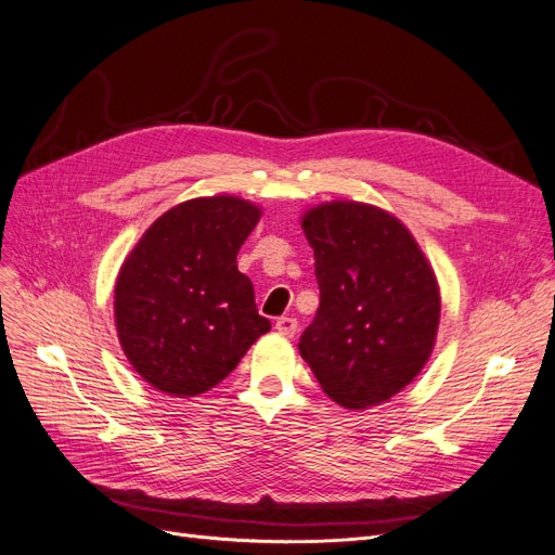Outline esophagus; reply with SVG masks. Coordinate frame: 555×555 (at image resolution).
Wrapping results in <instances>:
<instances>
[{"label":"esophagus","mask_w":555,"mask_h":555,"mask_svg":"<svg viewBox=\"0 0 555 555\" xmlns=\"http://www.w3.org/2000/svg\"><path fill=\"white\" fill-rule=\"evenodd\" d=\"M276 332L293 338L297 334V320L295 318H279L276 320Z\"/></svg>","instance_id":"esophagus-1"}]
</instances>
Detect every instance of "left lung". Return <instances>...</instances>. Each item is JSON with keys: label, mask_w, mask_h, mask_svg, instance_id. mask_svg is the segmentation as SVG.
Listing matches in <instances>:
<instances>
[{"label": "left lung", "mask_w": 555, "mask_h": 555, "mask_svg": "<svg viewBox=\"0 0 555 555\" xmlns=\"http://www.w3.org/2000/svg\"><path fill=\"white\" fill-rule=\"evenodd\" d=\"M301 229L315 254L320 309L299 352L334 402L377 406L433 354L441 315L433 267L404 223L375 205L322 203Z\"/></svg>", "instance_id": "left-lung-1"}]
</instances>
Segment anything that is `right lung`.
Wrapping results in <instances>:
<instances>
[{
  "label": "right lung",
  "instance_id": "obj_1",
  "mask_svg": "<svg viewBox=\"0 0 555 555\" xmlns=\"http://www.w3.org/2000/svg\"><path fill=\"white\" fill-rule=\"evenodd\" d=\"M258 219L260 208L237 196L184 201L122 262L114 291L118 340L157 391H210L270 332L235 260Z\"/></svg>",
  "mask_w": 555,
  "mask_h": 555
}]
</instances>
